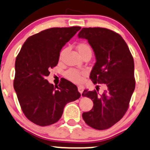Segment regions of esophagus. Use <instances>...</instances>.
Instances as JSON below:
<instances>
[{
	"label": "esophagus",
	"mask_w": 150,
	"mask_h": 150,
	"mask_svg": "<svg viewBox=\"0 0 150 150\" xmlns=\"http://www.w3.org/2000/svg\"><path fill=\"white\" fill-rule=\"evenodd\" d=\"M78 91H79V92L81 93V94H82L83 91V88L82 86H79V87H78Z\"/></svg>",
	"instance_id": "esophagus-1"
}]
</instances>
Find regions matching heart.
Here are the masks:
<instances>
[{"label": "heart", "instance_id": "heart-1", "mask_svg": "<svg viewBox=\"0 0 150 150\" xmlns=\"http://www.w3.org/2000/svg\"><path fill=\"white\" fill-rule=\"evenodd\" d=\"M77 50H78L79 54L81 55V57L84 54L87 53V52H91V46L88 44L86 43H81L77 45ZM65 50L61 51L60 54H59V58L62 59L63 54L64 53ZM86 74V71H79V70L76 69H70L65 72L64 75L67 79L71 81L74 83H80L83 79V76Z\"/></svg>", "mask_w": 150, "mask_h": 150}]
</instances>
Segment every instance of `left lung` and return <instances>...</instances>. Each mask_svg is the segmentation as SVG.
Segmentation results:
<instances>
[{"label": "left lung", "mask_w": 150, "mask_h": 150, "mask_svg": "<svg viewBox=\"0 0 150 150\" xmlns=\"http://www.w3.org/2000/svg\"><path fill=\"white\" fill-rule=\"evenodd\" d=\"M78 36L88 40L96 55L90 79L105 87L102 94L98 93L99 86L97 91L86 90L82 93L94 105L91 111L83 113V119L95 129H107L122 119L129 107L135 87L133 57L122 37L110 29L83 28Z\"/></svg>", "instance_id": "1"}]
</instances>
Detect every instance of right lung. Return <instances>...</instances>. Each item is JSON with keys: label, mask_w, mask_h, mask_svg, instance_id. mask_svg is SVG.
Returning <instances> with one entry per match:
<instances>
[{"label": "right lung", "mask_w": 150, "mask_h": 150, "mask_svg": "<svg viewBox=\"0 0 150 150\" xmlns=\"http://www.w3.org/2000/svg\"><path fill=\"white\" fill-rule=\"evenodd\" d=\"M80 29L72 26L43 30L29 37L16 57L14 89L23 113L33 124H54L65 105L81 97L76 86L66 79L54 87L46 79L57 66L61 49Z\"/></svg>", "instance_id": "add662e5"}]
</instances>
